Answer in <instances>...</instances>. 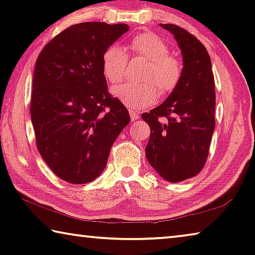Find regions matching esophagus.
Wrapping results in <instances>:
<instances>
[{"label":"esophagus","instance_id":"esophagus-1","mask_svg":"<svg viewBox=\"0 0 255 255\" xmlns=\"http://www.w3.org/2000/svg\"><path fill=\"white\" fill-rule=\"evenodd\" d=\"M129 115H130V118L133 122V120H137L139 119V114H138L137 111H133V110H129Z\"/></svg>","mask_w":255,"mask_h":255}]
</instances>
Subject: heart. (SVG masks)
Instances as JSON below:
<instances>
[{"label":"heart","mask_w":255,"mask_h":255,"mask_svg":"<svg viewBox=\"0 0 255 255\" xmlns=\"http://www.w3.org/2000/svg\"><path fill=\"white\" fill-rule=\"evenodd\" d=\"M129 47L136 56L148 60L144 79L148 82H127L114 86L111 93L129 109H141L156 102L158 89L169 93L178 86L182 76V64L174 56L169 55V46L162 38L152 32H143L133 37ZM128 64V55L118 44L110 45L103 51L102 73L110 83H119L124 79Z\"/></svg>","instance_id":"1"}]
</instances>
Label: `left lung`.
I'll return each mask as SVG.
<instances>
[{
	"label": "left lung",
	"instance_id": "obj_1",
	"mask_svg": "<svg viewBox=\"0 0 255 255\" xmlns=\"http://www.w3.org/2000/svg\"><path fill=\"white\" fill-rule=\"evenodd\" d=\"M159 25L174 36L183 68L166 100L141 115L150 127L145 154L161 178L180 182L199 173L208 157L215 129V81L206 47L179 25Z\"/></svg>",
	"mask_w": 255,
	"mask_h": 255
}]
</instances>
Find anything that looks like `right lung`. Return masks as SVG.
<instances>
[{
    "label": "right lung",
    "instance_id": "obj_1",
    "mask_svg": "<svg viewBox=\"0 0 255 255\" xmlns=\"http://www.w3.org/2000/svg\"><path fill=\"white\" fill-rule=\"evenodd\" d=\"M128 30L125 23L74 24L37 58L30 106L37 147L66 182L97 179L130 122L127 108L108 92L101 65L103 51Z\"/></svg>",
    "mask_w": 255,
    "mask_h": 255
}]
</instances>
